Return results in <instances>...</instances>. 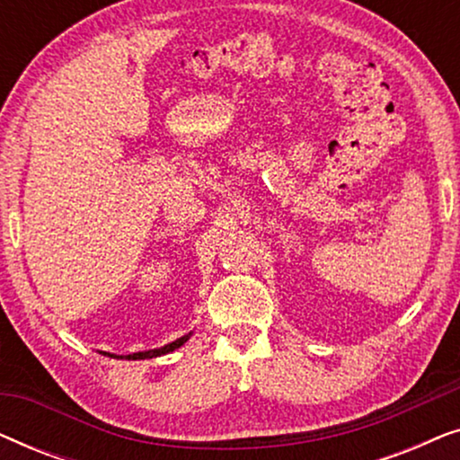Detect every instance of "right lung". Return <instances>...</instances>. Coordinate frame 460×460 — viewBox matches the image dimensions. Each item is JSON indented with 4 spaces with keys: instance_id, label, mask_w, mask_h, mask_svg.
Masks as SVG:
<instances>
[{
    "instance_id": "add662e5",
    "label": "right lung",
    "mask_w": 460,
    "mask_h": 460,
    "mask_svg": "<svg viewBox=\"0 0 460 460\" xmlns=\"http://www.w3.org/2000/svg\"><path fill=\"white\" fill-rule=\"evenodd\" d=\"M190 335L192 332H188V335H184V337H180V339H175L173 343H167V345H163V348H159V349H148V351H137V354H129V356H125L128 358V360H146V358H156V356H163V354H169V351H173V349H178V348H181V345H184L188 339H190ZM104 356H111V358H119V356H115V354H106L104 351ZM123 358V356H121Z\"/></svg>"
}]
</instances>
